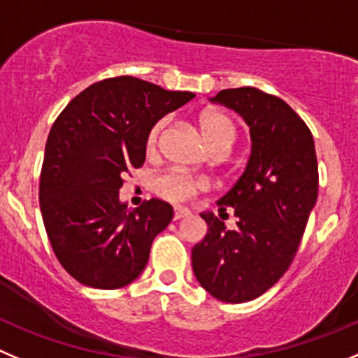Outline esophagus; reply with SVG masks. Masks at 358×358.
Wrapping results in <instances>:
<instances>
[{
  "label": "esophagus",
  "instance_id": "34e87169",
  "mask_svg": "<svg viewBox=\"0 0 358 358\" xmlns=\"http://www.w3.org/2000/svg\"><path fill=\"white\" fill-rule=\"evenodd\" d=\"M189 216L188 209H176L173 210V220H182V217Z\"/></svg>",
  "mask_w": 358,
  "mask_h": 358
}]
</instances>
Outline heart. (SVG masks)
Returning <instances> with one entry per match:
<instances>
[{"label":"heart","mask_w":358,"mask_h":358,"mask_svg":"<svg viewBox=\"0 0 358 358\" xmlns=\"http://www.w3.org/2000/svg\"><path fill=\"white\" fill-rule=\"evenodd\" d=\"M199 126L203 135V141L207 142L210 151L221 152V155L232 149V145L237 141V135H239L236 121L220 110H203L199 115ZM163 128H165V119H159L149 130L148 138H145V149H148L149 155H155L158 151ZM155 188L163 199L172 200V202H185V200H189L192 196L206 192L207 182L199 177L188 176V173L166 172L156 179Z\"/></svg>","instance_id":"b5f03b06"}]
</instances>
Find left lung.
I'll return each instance as SVG.
<instances>
[{
	"mask_svg": "<svg viewBox=\"0 0 358 358\" xmlns=\"http://www.w3.org/2000/svg\"><path fill=\"white\" fill-rule=\"evenodd\" d=\"M210 101L243 115L253 144L239 181L217 200L221 213L234 209L236 228L200 214L209 228L192 264L214 299L239 304L260 297L294 262L318 196V163L308 124L281 98L236 87Z\"/></svg>",
	"mask_w": 358,
	"mask_h": 358,
	"instance_id": "obj_1",
	"label": "left lung"
}]
</instances>
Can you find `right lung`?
I'll list each match as a JSON object with an SVG mask.
<instances>
[{"instance_id":"right-lung-1","label":"right lung","mask_w":358,"mask_h":358,"mask_svg":"<svg viewBox=\"0 0 358 358\" xmlns=\"http://www.w3.org/2000/svg\"><path fill=\"white\" fill-rule=\"evenodd\" d=\"M193 96L122 75L91 84L54 121L40 209L54 255L79 283L115 290L144 271L173 209L151 199L128 210L119 200L122 177L144 165L152 126Z\"/></svg>"}]
</instances>
